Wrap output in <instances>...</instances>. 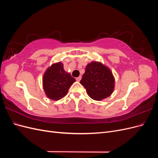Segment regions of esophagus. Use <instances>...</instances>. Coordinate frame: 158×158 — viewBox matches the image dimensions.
Masks as SVG:
<instances>
[{
    "label": "esophagus",
    "instance_id": "34e87169",
    "mask_svg": "<svg viewBox=\"0 0 158 158\" xmlns=\"http://www.w3.org/2000/svg\"><path fill=\"white\" fill-rule=\"evenodd\" d=\"M81 78H82V76H79V77L76 78V81H78V82H80V81L81 80Z\"/></svg>",
    "mask_w": 158,
    "mask_h": 158
}]
</instances>
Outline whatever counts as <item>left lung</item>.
I'll return each mask as SVG.
<instances>
[{"label":"left lung","mask_w":158,"mask_h":158,"mask_svg":"<svg viewBox=\"0 0 158 158\" xmlns=\"http://www.w3.org/2000/svg\"><path fill=\"white\" fill-rule=\"evenodd\" d=\"M80 83L84 85L89 96L96 101L110 96L114 88V78L111 70L95 61L86 66Z\"/></svg>","instance_id":"obj_1"}]
</instances>
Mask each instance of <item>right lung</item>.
Here are the masks:
<instances>
[{
    "label": "right lung",
    "mask_w": 158,
    "mask_h": 158,
    "mask_svg": "<svg viewBox=\"0 0 158 158\" xmlns=\"http://www.w3.org/2000/svg\"><path fill=\"white\" fill-rule=\"evenodd\" d=\"M75 81L70 73H66L63 64L59 62L46 70L43 77V87L47 98L57 101L67 94Z\"/></svg>",
    "instance_id": "add662e5"
}]
</instances>
